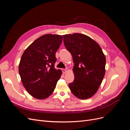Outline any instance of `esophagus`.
Instances as JSON below:
<instances>
[{
    "mask_svg": "<svg viewBox=\"0 0 130 130\" xmlns=\"http://www.w3.org/2000/svg\"><path fill=\"white\" fill-rule=\"evenodd\" d=\"M62 73H63L65 74V73H66V72H67V69H62Z\"/></svg>",
    "mask_w": 130,
    "mask_h": 130,
    "instance_id": "1",
    "label": "esophagus"
}]
</instances>
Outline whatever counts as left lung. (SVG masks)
Instances as JSON below:
<instances>
[{"label": "left lung", "instance_id": "8db88e82", "mask_svg": "<svg viewBox=\"0 0 130 130\" xmlns=\"http://www.w3.org/2000/svg\"><path fill=\"white\" fill-rule=\"evenodd\" d=\"M63 38L74 63L75 78L69 84V87L77 98L88 99L97 92L104 77L105 55L100 45L84 34H67L63 35Z\"/></svg>", "mask_w": 130, "mask_h": 130}]
</instances>
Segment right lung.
<instances>
[{"label": "right lung", "mask_w": 130, "mask_h": 130, "mask_svg": "<svg viewBox=\"0 0 130 130\" xmlns=\"http://www.w3.org/2000/svg\"><path fill=\"white\" fill-rule=\"evenodd\" d=\"M62 36L46 34L34 41L23 53L19 64L22 84L31 95L44 99L52 94L61 77V70L55 68V54Z\"/></svg>", "instance_id": "obj_1"}]
</instances>
